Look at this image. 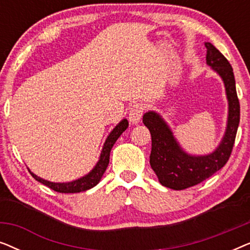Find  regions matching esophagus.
<instances>
[{"label":"esophagus","mask_w":250,"mask_h":250,"mask_svg":"<svg viewBox=\"0 0 250 250\" xmlns=\"http://www.w3.org/2000/svg\"><path fill=\"white\" fill-rule=\"evenodd\" d=\"M146 110V105L141 104V102H136L129 108V112H128V119L129 122L133 123H138L141 119L143 112Z\"/></svg>","instance_id":"obj_1"}]
</instances>
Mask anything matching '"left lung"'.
<instances>
[{"instance_id":"left-lung-1","label":"left lung","mask_w":250,"mask_h":250,"mask_svg":"<svg viewBox=\"0 0 250 250\" xmlns=\"http://www.w3.org/2000/svg\"><path fill=\"white\" fill-rule=\"evenodd\" d=\"M207 63L220 74L225 84L229 100L228 127L223 141L213 153L192 157L183 152L165 122L156 112L143 116V124L151 133L150 165L159 182L173 190H184L203 182L220 170L230 158L240 121V104L235 90L233 69L230 62L213 44L205 43Z\"/></svg>"}]
</instances>
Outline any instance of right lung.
<instances>
[{
    "label": "right lung",
    "instance_id": "obj_1",
    "mask_svg": "<svg viewBox=\"0 0 250 250\" xmlns=\"http://www.w3.org/2000/svg\"><path fill=\"white\" fill-rule=\"evenodd\" d=\"M128 126V122L124 119L119 124L116 126V127L112 129V132L109 134L108 139L105 140L104 146L102 149L101 156H100V160L97 164V166L94 167L93 170L90 174H87L86 176L82 177L80 180L74 181V182H69V183H53V182H49V181H45L41 177L36 176L35 174H32V176L39 182L43 183L44 186L49 187L50 189H52L57 192L60 193H76V192H82V191H86L91 188H93L94 186H97L99 183V181L101 180L102 175L107 169L108 164H109V156H110V151L112 146L115 145V142L117 141V139L121 136V134L127 128Z\"/></svg>",
    "mask_w": 250,
    "mask_h": 250
}]
</instances>
